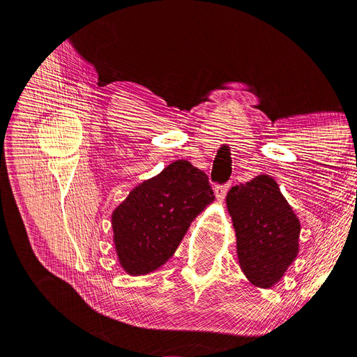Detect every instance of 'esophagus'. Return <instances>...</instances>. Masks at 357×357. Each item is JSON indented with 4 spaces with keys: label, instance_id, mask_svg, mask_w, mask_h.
<instances>
[{
    "label": "esophagus",
    "instance_id": "esophagus-1",
    "mask_svg": "<svg viewBox=\"0 0 357 357\" xmlns=\"http://www.w3.org/2000/svg\"><path fill=\"white\" fill-rule=\"evenodd\" d=\"M229 183H226V185H218L214 188V193H215V197H218L220 201L225 198V195H226V192L229 190Z\"/></svg>",
    "mask_w": 357,
    "mask_h": 357
}]
</instances>
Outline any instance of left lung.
<instances>
[{"label": "left lung", "mask_w": 357, "mask_h": 357, "mask_svg": "<svg viewBox=\"0 0 357 357\" xmlns=\"http://www.w3.org/2000/svg\"><path fill=\"white\" fill-rule=\"evenodd\" d=\"M236 235L240 266L250 283L273 287L299 252L301 223L266 174L234 186L226 197Z\"/></svg>", "instance_id": "obj_1"}]
</instances>
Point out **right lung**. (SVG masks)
Instances as JSON below:
<instances>
[{"instance_id":"1","label":"right lung","mask_w":357,"mask_h":357,"mask_svg":"<svg viewBox=\"0 0 357 357\" xmlns=\"http://www.w3.org/2000/svg\"><path fill=\"white\" fill-rule=\"evenodd\" d=\"M213 199L207 174L183 159L132 189L112 215L116 252L125 271L142 275L164 265Z\"/></svg>"}]
</instances>
